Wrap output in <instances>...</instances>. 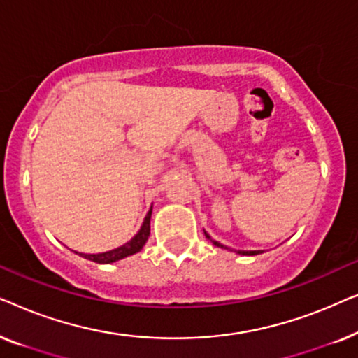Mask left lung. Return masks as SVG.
I'll list each match as a JSON object with an SVG mask.
<instances>
[{
  "label": "left lung",
  "instance_id": "obj_1",
  "mask_svg": "<svg viewBox=\"0 0 358 358\" xmlns=\"http://www.w3.org/2000/svg\"><path fill=\"white\" fill-rule=\"evenodd\" d=\"M205 236H207V238H210L208 236V234L207 233H205ZM212 243L215 244V246H220V248H224L223 246V244H220L218 241H213V239H212ZM259 252H261V251H239V254H246V256H256V254H259Z\"/></svg>",
  "mask_w": 358,
  "mask_h": 358
}]
</instances>
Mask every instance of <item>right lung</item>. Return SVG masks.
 I'll return each mask as SVG.
<instances>
[{
	"label": "right lung",
	"instance_id": "obj_1",
	"mask_svg": "<svg viewBox=\"0 0 358 358\" xmlns=\"http://www.w3.org/2000/svg\"><path fill=\"white\" fill-rule=\"evenodd\" d=\"M150 218H151V208L148 215L145 217V222L141 224L140 231L135 234V238L131 239V241L124 244V246L112 249V251H107L102 254H80V256L90 259V261L97 262V264H110V262L119 261V259H124L127 256H131V254L138 252L140 249L145 246L146 239L150 236Z\"/></svg>",
	"mask_w": 358,
	"mask_h": 358
}]
</instances>
